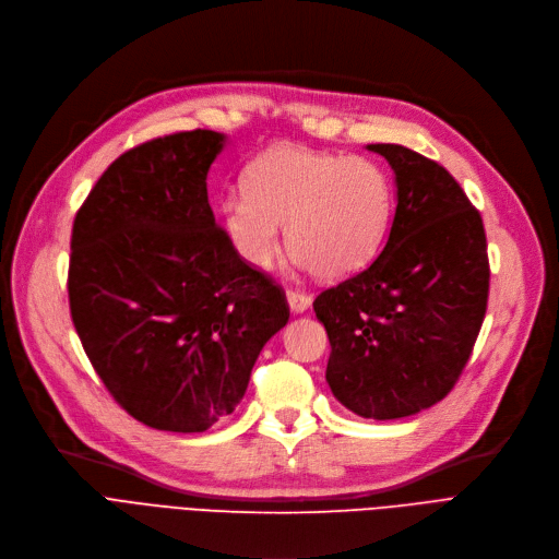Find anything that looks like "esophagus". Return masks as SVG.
<instances>
[{
  "label": "esophagus",
  "mask_w": 559,
  "mask_h": 559,
  "mask_svg": "<svg viewBox=\"0 0 559 559\" xmlns=\"http://www.w3.org/2000/svg\"><path fill=\"white\" fill-rule=\"evenodd\" d=\"M286 302H288V309L294 313H305L311 307V298L307 294H302V290H294V288L286 290Z\"/></svg>",
  "instance_id": "obj_1"
}]
</instances>
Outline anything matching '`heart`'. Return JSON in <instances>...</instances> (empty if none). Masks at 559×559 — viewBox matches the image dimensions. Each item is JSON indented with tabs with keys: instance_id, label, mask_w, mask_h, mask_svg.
I'll use <instances>...</instances> for the list:
<instances>
[{
	"instance_id": "heart-1",
	"label": "heart",
	"mask_w": 559,
	"mask_h": 559,
	"mask_svg": "<svg viewBox=\"0 0 559 559\" xmlns=\"http://www.w3.org/2000/svg\"><path fill=\"white\" fill-rule=\"evenodd\" d=\"M243 193L221 202V223L250 269H271L286 241L302 271L338 280L380 250L393 209L389 173L368 156L275 145L243 175Z\"/></svg>"
}]
</instances>
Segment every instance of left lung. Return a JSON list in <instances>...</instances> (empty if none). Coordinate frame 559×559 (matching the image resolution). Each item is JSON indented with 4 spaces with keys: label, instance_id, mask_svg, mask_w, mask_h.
<instances>
[{
    "label": "left lung",
    "instance_id": "left-lung-1",
    "mask_svg": "<svg viewBox=\"0 0 559 559\" xmlns=\"http://www.w3.org/2000/svg\"><path fill=\"white\" fill-rule=\"evenodd\" d=\"M395 175L384 250L359 275L323 290L316 318L332 345L325 380L364 418H405L443 401L480 334L489 298L487 236L443 166L376 143Z\"/></svg>",
    "mask_w": 559,
    "mask_h": 559
}]
</instances>
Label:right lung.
<instances>
[{
    "label": "right lung",
    "instance_id": "obj_1",
    "mask_svg": "<svg viewBox=\"0 0 559 559\" xmlns=\"http://www.w3.org/2000/svg\"><path fill=\"white\" fill-rule=\"evenodd\" d=\"M225 143L195 129L124 152L72 227L74 330L120 407L154 430L204 432L231 414L288 323L284 290L234 252L209 206Z\"/></svg>",
    "mask_w": 559,
    "mask_h": 559
}]
</instances>
